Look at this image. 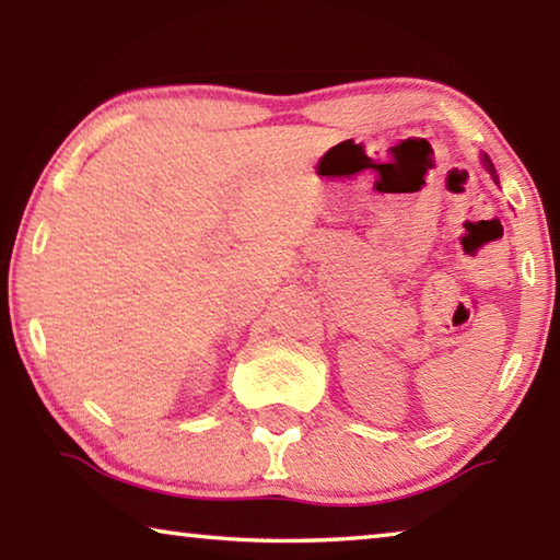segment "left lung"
I'll list each match as a JSON object with an SVG mask.
<instances>
[{"label": "left lung", "instance_id": "1", "mask_svg": "<svg viewBox=\"0 0 560 560\" xmlns=\"http://www.w3.org/2000/svg\"><path fill=\"white\" fill-rule=\"evenodd\" d=\"M485 163H487V167H489V173L494 175V167H491V160H489V158H485Z\"/></svg>", "mask_w": 560, "mask_h": 560}]
</instances>
